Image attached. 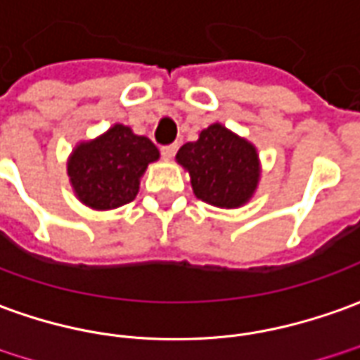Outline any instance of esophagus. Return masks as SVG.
Segmentation results:
<instances>
[{
	"label": "esophagus",
	"mask_w": 360,
	"mask_h": 360,
	"mask_svg": "<svg viewBox=\"0 0 360 360\" xmlns=\"http://www.w3.org/2000/svg\"><path fill=\"white\" fill-rule=\"evenodd\" d=\"M176 150H178V145H166V147L160 148V155L165 160H172L176 155Z\"/></svg>",
	"instance_id": "esophagus-1"
}]
</instances>
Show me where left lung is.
Listing matches in <instances>:
<instances>
[{
	"mask_svg": "<svg viewBox=\"0 0 360 360\" xmlns=\"http://www.w3.org/2000/svg\"><path fill=\"white\" fill-rule=\"evenodd\" d=\"M176 162L190 174L195 198L213 207H243L259 188V150L221 123H212L198 141L182 145Z\"/></svg>",
	"mask_w": 360,
	"mask_h": 360,
	"instance_id": "8db88e82",
	"label": "left lung"
}]
</instances>
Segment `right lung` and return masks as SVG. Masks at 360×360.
Instances as JSON below:
<instances>
[{
    "mask_svg": "<svg viewBox=\"0 0 360 360\" xmlns=\"http://www.w3.org/2000/svg\"><path fill=\"white\" fill-rule=\"evenodd\" d=\"M158 156L150 139L115 123L100 137L78 143L68 156L66 172L78 202L108 212L135 200L147 166Z\"/></svg>",
    "mask_w": 360,
    "mask_h": 360,
    "instance_id": "1",
    "label": "right lung"
}]
</instances>
